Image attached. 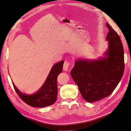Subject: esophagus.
I'll use <instances>...</instances> for the list:
<instances>
[{
    "label": "esophagus",
    "mask_w": 131,
    "mask_h": 131,
    "mask_svg": "<svg viewBox=\"0 0 131 131\" xmlns=\"http://www.w3.org/2000/svg\"><path fill=\"white\" fill-rule=\"evenodd\" d=\"M70 62H69L68 61H65L64 62V65H63V69H64V70L65 71H67L69 69V67L70 65Z\"/></svg>",
    "instance_id": "34e87169"
}]
</instances>
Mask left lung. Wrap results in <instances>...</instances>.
Segmentation results:
<instances>
[{"label": "left lung", "mask_w": 131, "mask_h": 131, "mask_svg": "<svg viewBox=\"0 0 131 131\" xmlns=\"http://www.w3.org/2000/svg\"><path fill=\"white\" fill-rule=\"evenodd\" d=\"M106 57L96 61L77 60L71 75L83 98L94 102L110 95L123 75L124 52L120 37L107 22Z\"/></svg>", "instance_id": "8db88e82"}]
</instances>
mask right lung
I'll return each instance as SVG.
<instances>
[{
    "instance_id": "right-lung-1",
    "label": "right lung",
    "mask_w": 131,
    "mask_h": 131,
    "mask_svg": "<svg viewBox=\"0 0 131 131\" xmlns=\"http://www.w3.org/2000/svg\"><path fill=\"white\" fill-rule=\"evenodd\" d=\"M64 61L55 64L50 71L48 76L40 89L32 95L23 94L12 82L16 93L27 104L34 107H45L52 105L57 98V78L62 71Z\"/></svg>"
}]
</instances>
